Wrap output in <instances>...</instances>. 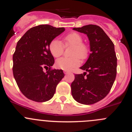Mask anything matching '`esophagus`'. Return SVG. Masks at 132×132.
<instances>
[{"mask_svg": "<svg viewBox=\"0 0 132 132\" xmlns=\"http://www.w3.org/2000/svg\"><path fill=\"white\" fill-rule=\"evenodd\" d=\"M64 73H65V75H67V74H69V72L66 71H64Z\"/></svg>", "mask_w": 132, "mask_h": 132, "instance_id": "34e87169", "label": "esophagus"}]
</instances>
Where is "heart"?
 Returning a JSON list of instances; mask_svg holds the SVG:
<instances>
[{
  "mask_svg": "<svg viewBox=\"0 0 132 132\" xmlns=\"http://www.w3.org/2000/svg\"><path fill=\"white\" fill-rule=\"evenodd\" d=\"M63 44L57 39H54L50 42L49 45L50 53L54 57H58L64 52V45L65 47L72 46L70 50L71 57H61L56 61L57 67L66 71H69L75 67L79 66V59H84L88 54L86 45L84 44L82 36L77 33H71L66 36L63 39Z\"/></svg>",
  "mask_w": 132,
  "mask_h": 132,
  "instance_id": "heart-1",
  "label": "heart"
}]
</instances>
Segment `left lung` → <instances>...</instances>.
Instances as JSON below:
<instances>
[{"mask_svg":"<svg viewBox=\"0 0 132 132\" xmlns=\"http://www.w3.org/2000/svg\"><path fill=\"white\" fill-rule=\"evenodd\" d=\"M73 30L87 34L90 53L80 67L87 72L75 75L71 85L72 96L79 103L93 104L109 93L116 79L117 58L114 45L98 26L89 24Z\"/></svg>","mask_w":132,"mask_h":132,"instance_id":"1","label":"left lung"}]
</instances>
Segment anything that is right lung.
Here are the masks:
<instances>
[{"label":"right lung","mask_w":132,"mask_h":132,"mask_svg":"<svg viewBox=\"0 0 132 132\" xmlns=\"http://www.w3.org/2000/svg\"><path fill=\"white\" fill-rule=\"evenodd\" d=\"M64 31L63 28L47 24L37 26L28 30L17 43L13 55L14 77L20 91L30 100H50L65 76L63 70L51 69L54 58L49 49L50 42ZM45 68L48 71L44 72Z\"/></svg>","instance_id":"1"}]
</instances>
